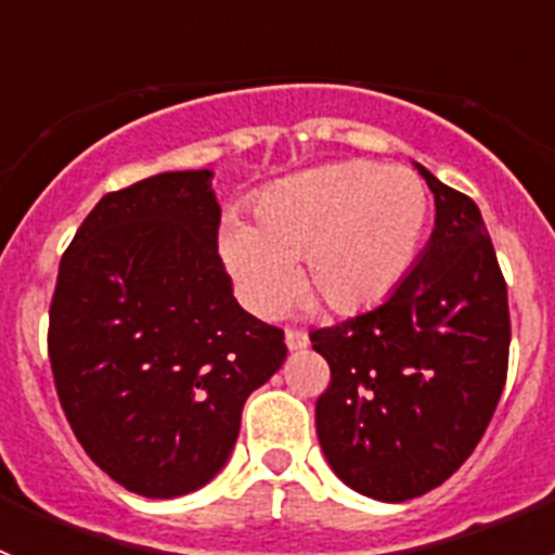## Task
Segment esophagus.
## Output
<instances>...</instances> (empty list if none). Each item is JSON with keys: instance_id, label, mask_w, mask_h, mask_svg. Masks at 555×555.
<instances>
[{"instance_id": "obj_1", "label": "esophagus", "mask_w": 555, "mask_h": 555, "mask_svg": "<svg viewBox=\"0 0 555 555\" xmlns=\"http://www.w3.org/2000/svg\"><path fill=\"white\" fill-rule=\"evenodd\" d=\"M286 347L292 352L306 350V347H308V336L302 331H286Z\"/></svg>"}]
</instances>
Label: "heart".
Returning a JSON list of instances; mask_svg holds the SVG:
<instances>
[{
    "label": "heart",
    "mask_w": 555,
    "mask_h": 555,
    "mask_svg": "<svg viewBox=\"0 0 555 555\" xmlns=\"http://www.w3.org/2000/svg\"><path fill=\"white\" fill-rule=\"evenodd\" d=\"M255 224L224 219L219 255L238 300L274 317L302 281L338 313L386 300L414 263L428 222V191L403 166L345 160L269 185Z\"/></svg>",
    "instance_id": "obj_1"
}]
</instances>
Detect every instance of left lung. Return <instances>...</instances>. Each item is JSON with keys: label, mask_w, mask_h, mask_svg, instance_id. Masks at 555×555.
Instances as JSON below:
<instances>
[{"label": "left lung", "mask_w": 555, "mask_h": 555, "mask_svg": "<svg viewBox=\"0 0 555 555\" xmlns=\"http://www.w3.org/2000/svg\"><path fill=\"white\" fill-rule=\"evenodd\" d=\"M434 191L428 247L370 311L311 333L331 364L317 436L347 487L420 498L469 459L508 366V297L478 205L414 164Z\"/></svg>", "instance_id": "obj_1"}]
</instances>
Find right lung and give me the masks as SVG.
Returning <instances> with one entry per match:
<instances>
[{"mask_svg": "<svg viewBox=\"0 0 555 555\" xmlns=\"http://www.w3.org/2000/svg\"><path fill=\"white\" fill-rule=\"evenodd\" d=\"M214 171L105 194L68 244L49 308L66 420L141 498L197 492L228 464L247 397L286 361L283 331L233 297Z\"/></svg>", "mask_w": 555, "mask_h": 555, "instance_id": "obj_1", "label": "right lung"}]
</instances>
